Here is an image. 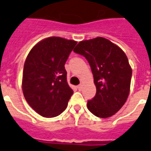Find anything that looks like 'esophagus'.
<instances>
[{
    "label": "esophagus",
    "mask_w": 151,
    "mask_h": 151,
    "mask_svg": "<svg viewBox=\"0 0 151 151\" xmlns=\"http://www.w3.org/2000/svg\"><path fill=\"white\" fill-rule=\"evenodd\" d=\"M78 90H82V84H79V85L78 86Z\"/></svg>",
    "instance_id": "obj_1"
}]
</instances>
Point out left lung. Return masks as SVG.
Listing matches in <instances>:
<instances>
[{
  "label": "left lung",
  "instance_id": "left-lung-1",
  "mask_svg": "<svg viewBox=\"0 0 151 151\" xmlns=\"http://www.w3.org/2000/svg\"><path fill=\"white\" fill-rule=\"evenodd\" d=\"M73 52L87 60L94 77L96 94L87 101L89 111L100 118L113 116L129 94L132 69L125 53L102 37L79 42Z\"/></svg>",
  "mask_w": 151,
  "mask_h": 151
}]
</instances>
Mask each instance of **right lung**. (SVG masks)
<instances>
[{
  "label": "right lung",
  "mask_w": 151,
  "mask_h": 151,
  "mask_svg": "<svg viewBox=\"0 0 151 151\" xmlns=\"http://www.w3.org/2000/svg\"><path fill=\"white\" fill-rule=\"evenodd\" d=\"M76 44L74 40L47 38L33 47L26 59L22 92L42 116H57L67 108L73 91L67 83L65 64Z\"/></svg>",
  "instance_id": "obj_1"
}]
</instances>
